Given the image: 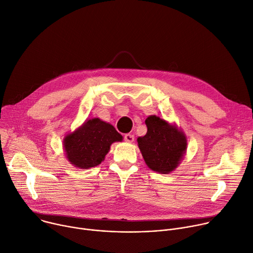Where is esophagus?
<instances>
[{
	"mask_svg": "<svg viewBox=\"0 0 253 253\" xmlns=\"http://www.w3.org/2000/svg\"><path fill=\"white\" fill-rule=\"evenodd\" d=\"M124 140L125 141H127V142H129V143H131V142H133L134 141V135L133 134H125L124 135Z\"/></svg>",
	"mask_w": 253,
	"mask_h": 253,
	"instance_id": "esophagus-1",
	"label": "esophagus"
}]
</instances>
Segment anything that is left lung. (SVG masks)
Segmentation results:
<instances>
[{"mask_svg": "<svg viewBox=\"0 0 253 253\" xmlns=\"http://www.w3.org/2000/svg\"><path fill=\"white\" fill-rule=\"evenodd\" d=\"M147 133L138 137V146L146 165L154 171H172L186 151L187 139L176 127L156 116L145 120Z\"/></svg>", "mask_w": 253, "mask_h": 253, "instance_id": "left-lung-1", "label": "left lung"}]
</instances>
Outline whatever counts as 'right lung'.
Here are the masks:
<instances>
[{"instance_id":"add662e5","label":"right lung","mask_w":253,"mask_h":253,"mask_svg":"<svg viewBox=\"0 0 253 253\" xmlns=\"http://www.w3.org/2000/svg\"><path fill=\"white\" fill-rule=\"evenodd\" d=\"M122 135L111 124L99 118L87 120L64 138V150L77 168L87 169L100 165L113 142L122 141Z\"/></svg>"}]
</instances>
